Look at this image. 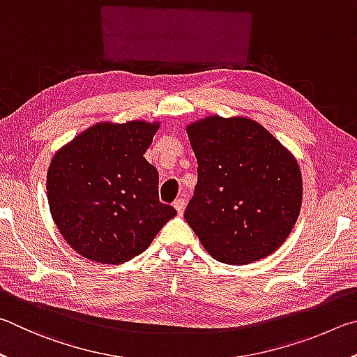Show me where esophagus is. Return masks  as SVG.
I'll list each match as a JSON object with an SVG mask.
<instances>
[{"instance_id":"34e87169","label":"esophagus","mask_w":357,"mask_h":357,"mask_svg":"<svg viewBox=\"0 0 357 357\" xmlns=\"http://www.w3.org/2000/svg\"><path fill=\"white\" fill-rule=\"evenodd\" d=\"M185 199L183 197H178L177 201L174 202V207H175V210H177V213L178 215H182L183 213V210H185Z\"/></svg>"}]
</instances>
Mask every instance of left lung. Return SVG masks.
<instances>
[{
    "mask_svg": "<svg viewBox=\"0 0 357 357\" xmlns=\"http://www.w3.org/2000/svg\"><path fill=\"white\" fill-rule=\"evenodd\" d=\"M197 185L185 220L211 257L246 265L276 251L303 201L296 160L260 123L211 116L191 123Z\"/></svg>",
    "mask_w": 357,
    "mask_h": 357,
    "instance_id": "8db88e82",
    "label": "left lung"
}]
</instances>
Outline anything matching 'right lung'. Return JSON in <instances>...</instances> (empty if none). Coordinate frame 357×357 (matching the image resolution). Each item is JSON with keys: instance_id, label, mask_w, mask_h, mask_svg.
<instances>
[{"instance_id": "obj_1", "label": "right lung", "mask_w": 357, "mask_h": 357, "mask_svg": "<svg viewBox=\"0 0 357 357\" xmlns=\"http://www.w3.org/2000/svg\"><path fill=\"white\" fill-rule=\"evenodd\" d=\"M158 123H97L53 156L47 196L75 251L119 265L146 251L177 215L158 197V171L144 158Z\"/></svg>"}]
</instances>
